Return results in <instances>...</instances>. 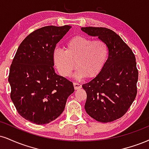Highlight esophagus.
Listing matches in <instances>:
<instances>
[{
    "label": "esophagus",
    "mask_w": 149,
    "mask_h": 149,
    "mask_svg": "<svg viewBox=\"0 0 149 149\" xmlns=\"http://www.w3.org/2000/svg\"><path fill=\"white\" fill-rule=\"evenodd\" d=\"M73 86H74V89L76 90V89H80L82 87V85L78 82H73Z\"/></svg>",
    "instance_id": "esophagus-1"
}]
</instances>
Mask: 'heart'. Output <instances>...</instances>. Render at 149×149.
Here are the masks:
<instances>
[{
	"instance_id": "b5f03b06",
	"label": "heart",
	"mask_w": 149,
	"mask_h": 149,
	"mask_svg": "<svg viewBox=\"0 0 149 149\" xmlns=\"http://www.w3.org/2000/svg\"><path fill=\"white\" fill-rule=\"evenodd\" d=\"M109 54L107 44L101 39H94L83 35L71 37L66 44V51L55 47L53 60L59 73L67 77L76 67L73 74L76 79L94 78L105 67ZM76 64H74V62Z\"/></svg>"
}]
</instances>
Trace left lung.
<instances>
[{"instance_id": "left-lung-1", "label": "left lung", "mask_w": 149, "mask_h": 149, "mask_svg": "<svg viewBox=\"0 0 149 149\" xmlns=\"http://www.w3.org/2000/svg\"><path fill=\"white\" fill-rule=\"evenodd\" d=\"M81 30L104 41L109 48L108 58L101 73L82 85L87 93L85 111L96 121L111 122L126 113L137 95L135 56L112 30L98 27H85Z\"/></svg>"}]
</instances>
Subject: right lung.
Returning <instances> with one entry per match:
<instances>
[{"mask_svg":"<svg viewBox=\"0 0 149 149\" xmlns=\"http://www.w3.org/2000/svg\"><path fill=\"white\" fill-rule=\"evenodd\" d=\"M71 26H45L21 43L10 66V97L19 114L30 122L50 123L62 113L74 92L73 83L55 73L53 51Z\"/></svg>","mask_w":149,"mask_h":149,"instance_id":"1","label":"right lung"}]
</instances>
